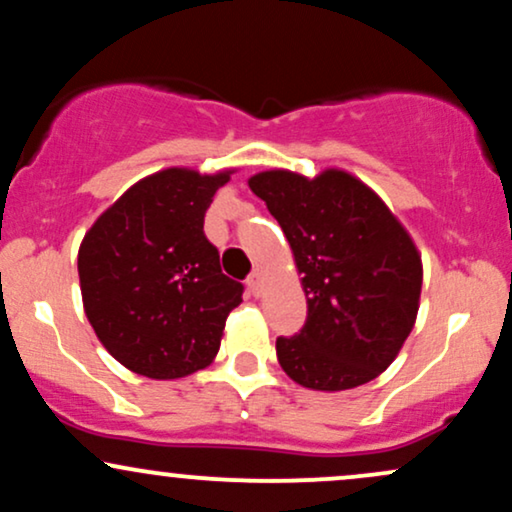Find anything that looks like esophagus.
<instances>
[{"instance_id": "34e87169", "label": "esophagus", "mask_w": 512, "mask_h": 512, "mask_svg": "<svg viewBox=\"0 0 512 512\" xmlns=\"http://www.w3.org/2000/svg\"><path fill=\"white\" fill-rule=\"evenodd\" d=\"M260 284H262V274L260 272H252L248 276V289L255 293V296H257V293H260Z\"/></svg>"}]
</instances>
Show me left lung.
<instances>
[{
  "instance_id": "obj_1",
  "label": "left lung",
  "mask_w": 512,
  "mask_h": 512,
  "mask_svg": "<svg viewBox=\"0 0 512 512\" xmlns=\"http://www.w3.org/2000/svg\"><path fill=\"white\" fill-rule=\"evenodd\" d=\"M289 240L308 317L276 339V358L310 390H351L395 361L414 327L421 257L383 199L344 170L250 178Z\"/></svg>"
}]
</instances>
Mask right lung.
I'll return each instance as SVG.
<instances>
[{
	"label": "right lung",
	"instance_id": "right-lung-1",
	"mask_svg": "<svg viewBox=\"0 0 512 512\" xmlns=\"http://www.w3.org/2000/svg\"><path fill=\"white\" fill-rule=\"evenodd\" d=\"M228 173L168 168L137 182L79 248L86 317L110 356L173 380L209 366L245 286L221 272L204 214Z\"/></svg>",
	"mask_w": 512,
	"mask_h": 512
}]
</instances>
